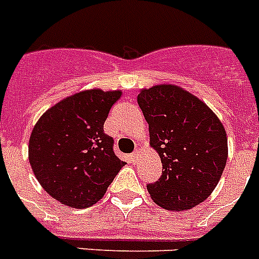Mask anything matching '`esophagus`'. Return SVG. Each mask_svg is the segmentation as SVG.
Masks as SVG:
<instances>
[{"label": "esophagus", "instance_id": "34e87169", "mask_svg": "<svg viewBox=\"0 0 259 259\" xmlns=\"http://www.w3.org/2000/svg\"><path fill=\"white\" fill-rule=\"evenodd\" d=\"M140 153H141V149H140V148H137V149L134 150L133 153L130 154V157H132V160H133V161H136V160L138 158V156H140Z\"/></svg>", "mask_w": 259, "mask_h": 259}]
</instances>
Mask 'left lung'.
<instances>
[{
  "instance_id": "left-lung-1",
  "label": "left lung",
  "mask_w": 259,
  "mask_h": 259,
  "mask_svg": "<svg viewBox=\"0 0 259 259\" xmlns=\"http://www.w3.org/2000/svg\"><path fill=\"white\" fill-rule=\"evenodd\" d=\"M137 102L149 125L150 146L162 175L149 184L154 203L185 211L212 193L227 161L226 130L212 110L188 91L160 84L141 90Z\"/></svg>"
}]
</instances>
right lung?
<instances>
[{"label": "right lung", "instance_id": "1", "mask_svg": "<svg viewBox=\"0 0 259 259\" xmlns=\"http://www.w3.org/2000/svg\"><path fill=\"white\" fill-rule=\"evenodd\" d=\"M121 91H80L52 106L34 125L28 154L34 176L62 204L86 208L101 200L125 165L103 132Z\"/></svg>", "mask_w": 259, "mask_h": 259}]
</instances>
